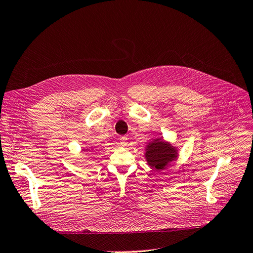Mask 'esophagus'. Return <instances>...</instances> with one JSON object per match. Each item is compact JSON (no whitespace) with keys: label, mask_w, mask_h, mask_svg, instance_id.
<instances>
[{"label":"esophagus","mask_w":253,"mask_h":253,"mask_svg":"<svg viewBox=\"0 0 253 253\" xmlns=\"http://www.w3.org/2000/svg\"><path fill=\"white\" fill-rule=\"evenodd\" d=\"M128 138L126 137V136H121L120 137V144H121V146H123V147H125V146L127 145V143H128Z\"/></svg>","instance_id":"34e87169"}]
</instances>
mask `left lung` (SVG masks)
<instances>
[{"label": "left lung", "mask_w": 253, "mask_h": 253, "mask_svg": "<svg viewBox=\"0 0 253 253\" xmlns=\"http://www.w3.org/2000/svg\"><path fill=\"white\" fill-rule=\"evenodd\" d=\"M145 160L147 165L157 171H162L178 158L177 147L162 137H156L145 147Z\"/></svg>", "instance_id": "8db88e82"}]
</instances>
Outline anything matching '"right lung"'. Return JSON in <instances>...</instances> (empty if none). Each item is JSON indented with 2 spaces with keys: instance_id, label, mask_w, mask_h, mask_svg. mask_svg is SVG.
<instances>
[{
  "instance_id": "add662e5",
  "label": "right lung",
  "mask_w": 253,
  "mask_h": 253,
  "mask_svg": "<svg viewBox=\"0 0 253 253\" xmlns=\"http://www.w3.org/2000/svg\"><path fill=\"white\" fill-rule=\"evenodd\" d=\"M84 151L87 152V153H88V152H92V151H93V148H87V149H85Z\"/></svg>"
}]
</instances>
